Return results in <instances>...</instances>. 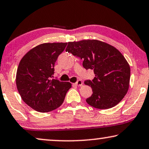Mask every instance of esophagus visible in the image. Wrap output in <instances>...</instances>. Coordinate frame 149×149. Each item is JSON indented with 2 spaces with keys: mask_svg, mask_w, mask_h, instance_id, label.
Segmentation results:
<instances>
[{
  "mask_svg": "<svg viewBox=\"0 0 149 149\" xmlns=\"http://www.w3.org/2000/svg\"><path fill=\"white\" fill-rule=\"evenodd\" d=\"M74 84L76 85V86H82V81L80 80H79L77 81V82L75 83Z\"/></svg>",
  "mask_w": 149,
  "mask_h": 149,
  "instance_id": "obj_1",
  "label": "esophagus"
}]
</instances>
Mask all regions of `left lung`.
<instances>
[{
	"label": "left lung",
	"instance_id": "obj_1",
	"mask_svg": "<svg viewBox=\"0 0 149 149\" xmlns=\"http://www.w3.org/2000/svg\"><path fill=\"white\" fill-rule=\"evenodd\" d=\"M66 52L83 60V67L93 69L95 77L84 84L92 88L93 94L86 101L98 109L117 105L127 93L130 67L116 47L96 39L68 42Z\"/></svg>",
	"mask_w": 149,
	"mask_h": 149
}]
</instances>
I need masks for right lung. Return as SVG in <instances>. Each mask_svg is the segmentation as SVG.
I'll use <instances>...</instances> for the list:
<instances>
[{
	"label": "right lung",
	"mask_w": 149,
	"mask_h": 149,
	"mask_svg": "<svg viewBox=\"0 0 149 149\" xmlns=\"http://www.w3.org/2000/svg\"><path fill=\"white\" fill-rule=\"evenodd\" d=\"M67 44L42 43L28 52L19 63L17 91L24 102L37 112H50L60 107L71 87L70 82L51 80L57 58Z\"/></svg>",
	"instance_id": "right-lung-1"
}]
</instances>
